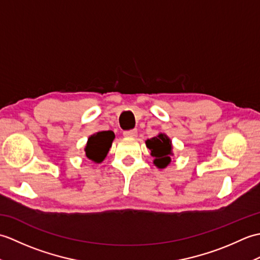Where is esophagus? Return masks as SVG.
<instances>
[{"mask_svg": "<svg viewBox=\"0 0 260 260\" xmlns=\"http://www.w3.org/2000/svg\"><path fill=\"white\" fill-rule=\"evenodd\" d=\"M123 135L125 137H136L137 136V131L136 129H132V131H125Z\"/></svg>", "mask_w": 260, "mask_h": 260, "instance_id": "obj_1", "label": "esophagus"}]
</instances>
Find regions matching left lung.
Instances as JSON below:
<instances>
[{
  "instance_id": "8db88e82",
  "label": "left lung",
  "mask_w": 260,
  "mask_h": 260,
  "mask_svg": "<svg viewBox=\"0 0 260 260\" xmlns=\"http://www.w3.org/2000/svg\"><path fill=\"white\" fill-rule=\"evenodd\" d=\"M146 146L151 151V155L154 157L153 163L158 169H164L171 163V155L172 153V142L168 135L158 134L151 140H147Z\"/></svg>"
}]
</instances>
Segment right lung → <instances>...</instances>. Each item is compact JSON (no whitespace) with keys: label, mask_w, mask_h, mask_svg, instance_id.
I'll return each mask as SVG.
<instances>
[{"label":"right lung","mask_w":260,"mask_h":260,"mask_svg":"<svg viewBox=\"0 0 260 260\" xmlns=\"http://www.w3.org/2000/svg\"><path fill=\"white\" fill-rule=\"evenodd\" d=\"M115 139V134L112 131L98 132L88 139L85 147L86 156L95 163H101L106 157L112 143Z\"/></svg>","instance_id":"add662e5"}]
</instances>
